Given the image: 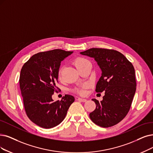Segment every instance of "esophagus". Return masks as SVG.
<instances>
[{
	"mask_svg": "<svg viewBox=\"0 0 153 153\" xmlns=\"http://www.w3.org/2000/svg\"><path fill=\"white\" fill-rule=\"evenodd\" d=\"M78 100L80 101V102H85L87 101V99H82V98H78Z\"/></svg>",
	"mask_w": 153,
	"mask_h": 153,
	"instance_id": "obj_1",
	"label": "esophagus"
}]
</instances>
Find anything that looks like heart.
Listing matches in <instances>:
<instances>
[{"label": "heart", "instance_id": "1", "mask_svg": "<svg viewBox=\"0 0 153 153\" xmlns=\"http://www.w3.org/2000/svg\"><path fill=\"white\" fill-rule=\"evenodd\" d=\"M87 62H88V60L86 58H82V57H78L77 58L75 59L74 63L75 66L76 67V68H78L79 67H80L81 66H82ZM61 75H62V70H59L58 71V78L59 79L61 78ZM87 87H88V84H84L80 87L75 88L74 89V91H76V92L79 93L80 94L83 95L85 94V88H86Z\"/></svg>", "mask_w": 153, "mask_h": 153}]
</instances>
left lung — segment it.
<instances>
[{
    "label": "left lung",
    "instance_id": "1",
    "mask_svg": "<svg viewBox=\"0 0 153 153\" xmlns=\"http://www.w3.org/2000/svg\"><path fill=\"white\" fill-rule=\"evenodd\" d=\"M81 54L94 58L102 70L95 91H105L103 100H92L96 108L90 119L102 127H112L123 120L129 111L136 90L135 70L124 54L114 50L91 48Z\"/></svg>",
    "mask_w": 153,
    "mask_h": 153
}]
</instances>
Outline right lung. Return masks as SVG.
I'll list each match as a JSON object with an SVG mask.
<instances>
[{
    "instance_id": "obj_1",
    "label": "right lung",
    "mask_w": 153,
    "mask_h": 153,
    "mask_svg": "<svg viewBox=\"0 0 153 153\" xmlns=\"http://www.w3.org/2000/svg\"><path fill=\"white\" fill-rule=\"evenodd\" d=\"M72 53L59 49L38 53L22 67L19 85L24 108L29 119L41 127L50 129L59 124L75 101L70 95L60 101L52 99L59 90L56 83L61 62Z\"/></svg>"
}]
</instances>
